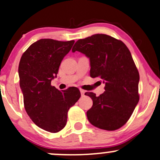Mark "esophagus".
<instances>
[{
    "mask_svg": "<svg viewBox=\"0 0 160 160\" xmlns=\"http://www.w3.org/2000/svg\"><path fill=\"white\" fill-rule=\"evenodd\" d=\"M80 93H81L82 97H83V96H84V94H85V90H80Z\"/></svg>",
    "mask_w": 160,
    "mask_h": 160,
    "instance_id": "obj_1",
    "label": "esophagus"
}]
</instances>
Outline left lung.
Returning a JSON list of instances; mask_svg holds the SVG:
<instances>
[{"label": "left lung", "instance_id": "1", "mask_svg": "<svg viewBox=\"0 0 160 160\" xmlns=\"http://www.w3.org/2000/svg\"><path fill=\"white\" fill-rule=\"evenodd\" d=\"M72 51L90 59V77L105 83V91L97 97L87 92L93 106L87 112L94 127L105 130L122 127L131 117L139 100V74L125 43L107 34L97 33L78 40Z\"/></svg>", "mask_w": 160, "mask_h": 160}]
</instances>
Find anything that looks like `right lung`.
Here are the masks:
<instances>
[{
  "label": "right lung",
  "instance_id": "right-lung-1",
  "mask_svg": "<svg viewBox=\"0 0 160 160\" xmlns=\"http://www.w3.org/2000/svg\"><path fill=\"white\" fill-rule=\"evenodd\" d=\"M73 43L74 40L40 39L32 43L20 60L18 73L25 110L38 127L50 132L64 128L69 109L81 96L77 87L60 91L51 86Z\"/></svg>",
  "mask_w": 160,
  "mask_h": 160
}]
</instances>
